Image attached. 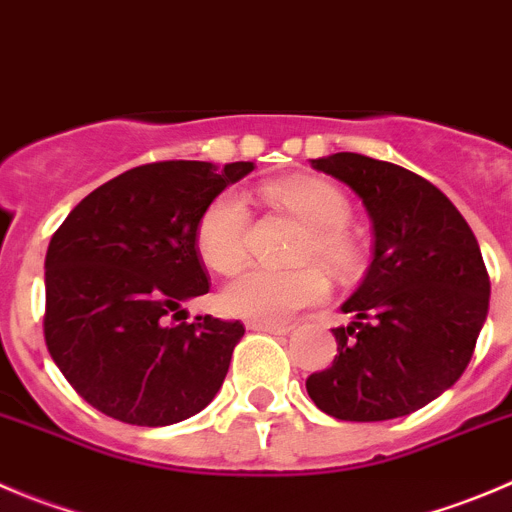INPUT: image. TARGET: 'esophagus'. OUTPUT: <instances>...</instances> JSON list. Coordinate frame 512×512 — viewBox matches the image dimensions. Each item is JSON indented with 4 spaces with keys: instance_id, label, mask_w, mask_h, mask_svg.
Masks as SVG:
<instances>
[{
    "instance_id": "esophagus-1",
    "label": "esophagus",
    "mask_w": 512,
    "mask_h": 512,
    "mask_svg": "<svg viewBox=\"0 0 512 512\" xmlns=\"http://www.w3.org/2000/svg\"><path fill=\"white\" fill-rule=\"evenodd\" d=\"M251 332H266V334H276V337H284V334L291 332V326L286 324H261V321H251L248 324Z\"/></svg>"
}]
</instances>
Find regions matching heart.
<instances>
[{
  "label": "heart",
  "mask_w": 512,
  "mask_h": 512,
  "mask_svg": "<svg viewBox=\"0 0 512 512\" xmlns=\"http://www.w3.org/2000/svg\"><path fill=\"white\" fill-rule=\"evenodd\" d=\"M266 201L286 208L309 226L299 246V259L324 261L329 269L347 276L359 264V246L347 231V196L329 180L296 175L261 188ZM248 208L238 193H221L203 211L196 228V246L206 266L218 274H231L246 259ZM329 291L326 274L314 264L296 269H246L226 284L221 304L228 314L261 324H284L304 306L321 301Z\"/></svg>",
  "instance_id": "1"
}]
</instances>
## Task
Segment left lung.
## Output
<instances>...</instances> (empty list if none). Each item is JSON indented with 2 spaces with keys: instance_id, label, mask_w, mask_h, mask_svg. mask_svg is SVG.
Segmentation results:
<instances>
[{
  "instance_id": "left-lung-1",
  "label": "left lung",
  "mask_w": 512,
  "mask_h": 512,
  "mask_svg": "<svg viewBox=\"0 0 512 512\" xmlns=\"http://www.w3.org/2000/svg\"><path fill=\"white\" fill-rule=\"evenodd\" d=\"M362 198L372 264L332 329V367L306 379L326 415L379 422L412 415L460 379L488 319L490 279L478 238L450 198L412 170L357 153L311 160Z\"/></svg>"
}]
</instances>
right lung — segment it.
Listing matches in <instances>:
<instances>
[{
	"instance_id": "1",
	"label": "right lung",
	"mask_w": 512,
	"mask_h": 512,
	"mask_svg": "<svg viewBox=\"0 0 512 512\" xmlns=\"http://www.w3.org/2000/svg\"><path fill=\"white\" fill-rule=\"evenodd\" d=\"M253 163L138 165L82 198L45 259V342L87 405L128 425L198 415L221 389L241 321L186 314L208 294L196 228Z\"/></svg>"
}]
</instances>
